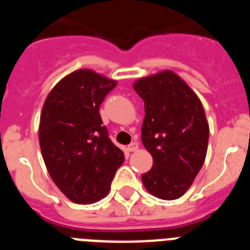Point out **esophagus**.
Segmentation results:
<instances>
[{"label":"esophagus","mask_w":250,"mask_h":250,"mask_svg":"<svg viewBox=\"0 0 250 250\" xmlns=\"http://www.w3.org/2000/svg\"><path fill=\"white\" fill-rule=\"evenodd\" d=\"M139 149V145H138V143H131V144L129 145V146H127V150H129L130 152H132V151H136V150Z\"/></svg>","instance_id":"obj_1"}]
</instances>
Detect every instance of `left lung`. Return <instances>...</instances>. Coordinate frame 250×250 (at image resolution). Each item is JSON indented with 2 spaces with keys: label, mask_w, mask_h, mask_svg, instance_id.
<instances>
[{
  "label": "left lung",
  "mask_w": 250,
  "mask_h": 250,
  "mask_svg": "<svg viewBox=\"0 0 250 250\" xmlns=\"http://www.w3.org/2000/svg\"><path fill=\"white\" fill-rule=\"evenodd\" d=\"M145 104L141 140L152 167L141 175L156 198L178 199L193 184L204 164L209 125L199 98L173 71H161L134 83Z\"/></svg>",
  "instance_id": "left-lung-1"
}]
</instances>
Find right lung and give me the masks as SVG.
<instances>
[{"label":"right lung","mask_w":250,"mask_h":250,"mask_svg":"<svg viewBox=\"0 0 250 250\" xmlns=\"http://www.w3.org/2000/svg\"><path fill=\"white\" fill-rule=\"evenodd\" d=\"M116 85L83 68L59 81L43 104L39 127L43 161L57 188L77 204H91L107 195L125 160L99 112Z\"/></svg>","instance_id":"1"}]
</instances>
